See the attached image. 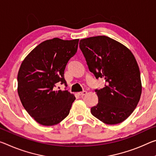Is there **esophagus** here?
<instances>
[{
  "label": "esophagus",
  "mask_w": 156,
  "mask_h": 156,
  "mask_svg": "<svg viewBox=\"0 0 156 156\" xmlns=\"http://www.w3.org/2000/svg\"><path fill=\"white\" fill-rule=\"evenodd\" d=\"M87 91L84 90L83 91H80V92H78V95H80V96H84V95L87 94Z\"/></svg>",
  "instance_id": "esophagus-1"
}]
</instances>
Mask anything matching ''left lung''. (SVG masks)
Listing matches in <instances>:
<instances>
[{"mask_svg": "<svg viewBox=\"0 0 156 156\" xmlns=\"http://www.w3.org/2000/svg\"><path fill=\"white\" fill-rule=\"evenodd\" d=\"M79 46L96 78H104L105 87L95 91L98 104L91 113L109 125L122 123L137 107L142 94L140 69L127 47L106 36L83 39Z\"/></svg>", "mask_w": 156, "mask_h": 156, "instance_id": "left-lung-1", "label": "left lung"}]
</instances>
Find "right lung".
Here are the masks:
<instances>
[{
	"label": "right lung",
	"instance_id": "add662e5",
	"mask_svg": "<svg viewBox=\"0 0 156 156\" xmlns=\"http://www.w3.org/2000/svg\"><path fill=\"white\" fill-rule=\"evenodd\" d=\"M79 39L53 38L37 46L22 62L19 70L18 94L25 110L37 122L53 126L67 117L75 96L56 90L58 83L67 86L64 76Z\"/></svg>",
	"mask_w": 156,
	"mask_h": 156
}]
</instances>
